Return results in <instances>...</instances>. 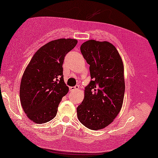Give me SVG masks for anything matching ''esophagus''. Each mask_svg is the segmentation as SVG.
I'll return each instance as SVG.
<instances>
[{"label":"esophagus","mask_w":158,"mask_h":158,"mask_svg":"<svg viewBox=\"0 0 158 158\" xmlns=\"http://www.w3.org/2000/svg\"><path fill=\"white\" fill-rule=\"evenodd\" d=\"M79 89L78 85H76L75 87H70V90L71 91H75V90H77V89Z\"/></svg>","instance_id":"1"}]
</instances>
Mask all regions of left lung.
I'll list each match as a JSON object with an SVG mask.
<instances>
[{
  "instance_id": "1",
  "label": "left lung",
  "mask_w": 158,
  "mask_h": 158,
  "mask_svg": "<svg viewBox=\"0 0 158 158\" xmlns=\"http://www.w3.org/2000/svg\"><path fill=\"white\" fill-rule=\"evenodd\" d=\"M92 81L77 106V118L91 130L110 125L121 109L125 92L123 65L118 51L108 42L88 40L81 47Z\"/></svg>"
}]
</instances>
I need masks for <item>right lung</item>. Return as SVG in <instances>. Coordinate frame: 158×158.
Instances as JSON below:
<instances>
[{"instance_id":"1","label":"right lung","mask_w":158,"mask_h":158,"mask_svg":"<svg viewBox=\"0 0 158 158\" xmlns=\"http://www.w3.org/2000/svg\"><path fill=\"white\" fill-rule=\"evenodd\" d=\"M74 39H59L35 53L21 80L20 98L30 120L44 123L54 118L62 98L69 92L64 81L65 56L76 47Z\"/></svg>"}]
</instances>
